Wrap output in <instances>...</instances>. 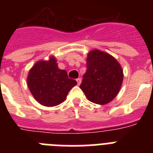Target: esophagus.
Instances as JSON below:
<instances>
[{
	"instance_id": "1",
	"label": "esophagus",
	"mask_w": 153,
	"mask_h": 153,
	"mask_svg": "<svg viewBox=\"0 0 153 153\" xmlns=\"http://www.w3.org/2000/svg\"><path fill=\"white\" fill-rule=\"evenodd\" d=\"M76 82H77V84L79 85L81 83V78H78V79H76Z\"/></svg>"
}]
</instances>
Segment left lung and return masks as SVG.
<instances>
[{"label": "left lung", "mask_w": 153, "mask_h": 153, "mask_svg": "<svg viewBox=\"0 0 153 153\" xmlns=\"http://www.w3.org/2000/svg\"><path fill=\"white\" fill-rule=\"evenodd\" d=\"M86 72L79 88L92 102L104 105L117 97L123 79L122 67L109 53L91 51L86 58Z\"/></svg>", "instance_id": "left-lung-1"}]
</instances>
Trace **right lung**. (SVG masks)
Wrapping results in <instances>:
<instances>
[{"mask_svg": "<svg viewBox=\"0 0 153 153\" xmlns=\"http://www.w3.org/2000/svg\"><path fill=\"white\" fill-rule=\"evenodd\" d=\"M27 86L39 103L45 106H57L66 100L69 91L76 85L66 70L58 68L54 56L36 62L27 76Z\"/></svg>", "mask_w": 153, "mask_h": 153, "instance_id": "obj_1", "label": "right lung"}]
</instances>
